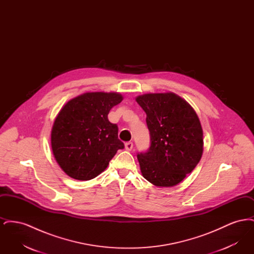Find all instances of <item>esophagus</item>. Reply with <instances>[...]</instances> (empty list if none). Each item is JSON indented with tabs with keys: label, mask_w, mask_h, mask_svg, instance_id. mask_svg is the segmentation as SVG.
<instances>
[{
	"label": "esophagus",
	"mask_w": 254,
	"mask_h": 254,
	"mask_svg": "<svg viewBox=\"0 0 254 254\" xmlns=\"http://www.w3.org/2000/svg\"><path fill=\"white\" fill-rule=\"evenodd\" d=\"M125 148L127 150H131L133 148V143L132 142H127L125 144Z\"/></svg>",
	"instance_id": "obj_1"
}]
</instances>
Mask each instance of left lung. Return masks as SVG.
<instances>
[{
	"label": "left lung",
	"mask_w": 254,
	"mask_h": 254,
	"mask_svg": "<svg viewBox=\"0 0 254 254\" xmlns=\"http://www.w3.org/2000/svg\"><path fill=\"white\" fill-rule=\"evenodd\" d=\"M146 114L150 147L137 155L142 175L159 188H171L190 173L204 150L203 128L193 108L173 92L136 97Z\"/></svg>",
	"instance_id": "1"
}]
</instances>
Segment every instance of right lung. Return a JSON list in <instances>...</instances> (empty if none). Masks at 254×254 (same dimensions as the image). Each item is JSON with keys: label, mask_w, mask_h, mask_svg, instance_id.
<instances>
[{"label": "right lung", "mask_w": 254, "mask_h": 254, "mask_svg": "<svg viewBox=\"0 0 254 254\" xmlns=\"http://www.w3.org/2000/svg\"><path fill=\"white\" fill-rule=\"evenodd\" d=\"M123 99L118 92H85L61 109L51 129V148L69 177L80 181L95 178L124 148L117 125L108 119L110 109Z\"/></svg>", "instance_id": "obj_1"}]
</instances>
